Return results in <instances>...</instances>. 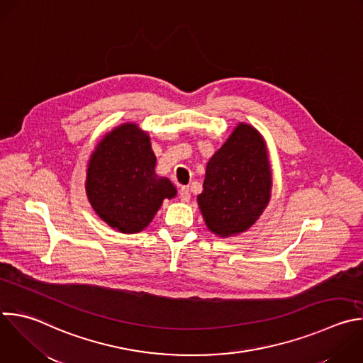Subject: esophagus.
Instances as JSON below:
<instances>
[{
    "label": "esophagus",
    "instance_id": "obj_1",
    "mask_svg": "<svg viewBox=\"0 0 363 363\" xmlns=\"http://www.w3.org/2000/svg\"><path fill=\"white\" fill-rule=\"evenodd\" d=\"M179 199L182 202H189L191 199V192H189V188L188 186H182L181 191H179Z\"/></svg>",
    "mask_w": 363,
    "mask_h": 363
}]
</instances>
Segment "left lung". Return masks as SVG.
Wrapping results in <instances>:
<instances>
[{"mask_svg":"<svg viewBox=\"0 0 363 363\" xmlns=\"http://www.w3.org/2000/svg\"><path fill=\"white\" fill-rule=\"evenodd\" d=\"M272 192V169L261 133L239 123L209 158L198 205L208 229L229 238L248 230L262 215Z\"/></svg>","mask_w":363,"mask_h":363,"instance_id":"left-lung-1","label":"left lung"}]
</instances>
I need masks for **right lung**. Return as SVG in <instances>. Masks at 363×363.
Listing matches in <instances>:
<instances>
[{"label": "right lung", "instance_id": "add662e5", "mask_svg": "<svg viewBox=\"0 0 363 363\" xmlns=\"http://www.w3.org/2000/svg\"><path fill=\"white\" fill-rule=\"evenodd\" d=\"M157 157L150 135L138 124H121L96 144L91 154L85 191L96 215L123 233L145 229L164 199L177 188L155 174Z\"/></svg>", "mask_w": 363, "mask_h": 363}]
</instances>
